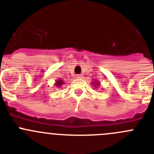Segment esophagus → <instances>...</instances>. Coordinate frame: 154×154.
I'll return each instance as SVG.
<instances>
[{
    "mask_svg": "<svg viewBox=\"0 0 154 154\" xmlns=\"http://www.w3.org/2000/svg\"><path fill=\"white\" fill-rule=\"evenodd\" d=\"M77 78H82L83 77H82L81 74H78V75H77Z\"/></svg>",
    "mask_w": 154,
    "mask_h": 154,
    "instance_id": "1",
    "label": "esophagus"
}]
</instances>
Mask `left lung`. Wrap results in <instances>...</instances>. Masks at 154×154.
<instances>
[{
    "label": "left lung",
    "instance_id": "1",
    "mask_svg": "<svg viewBox=\"0 0 154 154\" xmlns=\"http://www.w3.org/2000/svg\"><path fill=\"white\" fill-rule=\"evenodd\" d=\"M91 84H93V87H94V88H97V87L100 85V83L99 81H97V80H95V81L92 82Z\"/></svg>",
    "mask_w": 154,
    "mask_h": 154
}]
</instances>
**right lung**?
Wrapping results in <instances>:
<instances>
[{
  "label": "right lung",
  "instance_id": "1",
  "mask_svg": "<svg viewBox=\"0 0 154 154\" xmlns=\"http://www.w3.org/2000/svg\"><path fill=\"white\" fill-rule=\"evenodd\" d=\"M64 84V80H61V78H59V79H58V80H56L54 85L56 86V87H61V86H62Z\"/></svg>",
  "mask_w": 154,
  "mask_h": 154
}]
</instances>
